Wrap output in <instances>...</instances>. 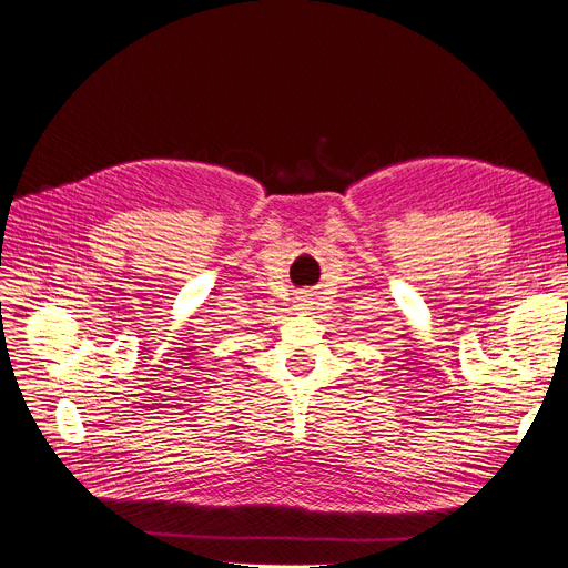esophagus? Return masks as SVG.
<instances>
[{
    "mask_svg": "<svg viewBox=\"0 0 568 568\" xmlns=\"http://www.w3.org/2000/svg\"><path fill=\"white\" fill-rule=\"evenodd\" d=\"M302 306H308V304H302Z\"/></svg>",
    "mask_w": 568,
    "mask_h": 568,
    "instance_id": "esophagus-1",
    "label": "esophagus"
}]
</instances>
